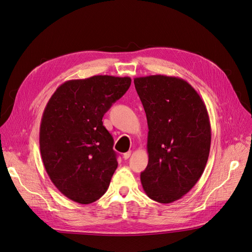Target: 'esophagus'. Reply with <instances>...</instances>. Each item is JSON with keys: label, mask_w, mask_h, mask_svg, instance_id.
<instances>
[{"label": "esophagus", "mask_w": 252, "mask_h": 252, "mask_svg": "<svg viewBox=\"0 0 252 252\" xmlns=\"http://www.w3.org/2000/svg\"><path fill=\"white\" fill-rule=\"evenodd\" d=\"M130 155H132V151H127V152L124 153V156H123L124 159H127L130 157Z\"/></svg>", "instance_id": "esophagus-1"}]
</instances>
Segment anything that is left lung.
<instances>
[{
	"mask_svg": "<svg viewBox=\"0 0 252 252\" xmlns=\"http://www.w3.org/2000/svg\"><path fill=\"white\" fill-rule=\"evenodd\" d=\"M148 125V165L141 183L161 204L181 199L198 182L210 152L205 103L185 80L165 75L134 79Z\"/></svg>",
	"mask_w": 252,
	"mask_h": 252,
	"instance_id": "left-lung-1",
	"label": "left lung"
}]
</instances>
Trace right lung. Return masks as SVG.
Returning <instances> with one entry per match:
<instances>
[{
    "label": "right lung",
    "instance_id": "right-lung-1",
    "mask_svg": "<svg viewBox=\"0 0 252 252\" xmlns=\"http://www.w3.org/2000/svg\"><path fill=\"white\" fill-rule=\"evenodd\" d=\"M130 82L129 77L108 75L65 81L44 109L42 160L52 183L74 202L94 203L108 189L118 163L102 119Z\"/></svg>",
    "mask_w": 252,
    "mask_h": 252
}]
</instances>
